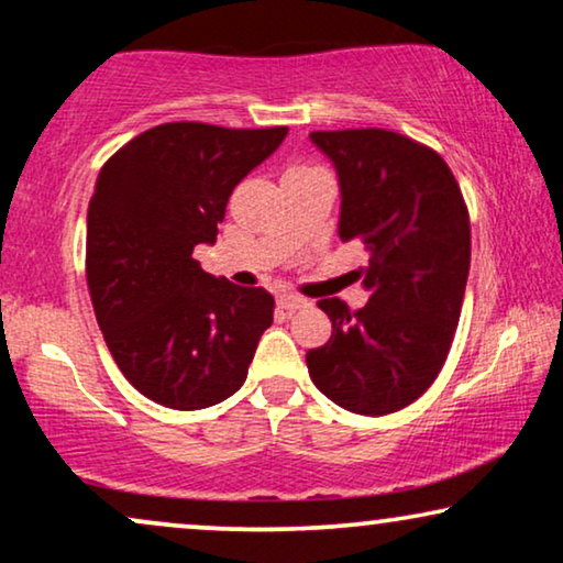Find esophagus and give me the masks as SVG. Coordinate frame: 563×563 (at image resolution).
Instances as JSON below:
<instances>
[{
	"mask_svg": "<svg viewBox=\"0 0 563 563\" xmlns=\"http://www.w3.org/2000/svg\"><path fill=\"white\" fill-rule=\"evenodd\" d=\"M276 305H279L282 310H287V312H297V310H302V307L310 305V299L291 295V291H282V295L276 297Z\"/></svg>",
	"mask_w": 563,
	"mask_h": 563,
	"instance_id": "obj_1",
	"label": "esophagus"
}]
</instances>
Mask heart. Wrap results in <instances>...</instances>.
Returning a JSON list of instances; mask_svg holds the SVG:
<instances>
[{"mask_svg":"<svg viewBox=\"0 0 563 563\" xmlns=\"http://www.w3.org/2000/svg\"><path fill=\"white\" fill-rule=\"evenodd\" d=\"M297 168H312V166H297Z\"/></svg>","mask_w":563,"mask_h":563,"instance_id":"heart-1","label":"heart"}]
</instances>
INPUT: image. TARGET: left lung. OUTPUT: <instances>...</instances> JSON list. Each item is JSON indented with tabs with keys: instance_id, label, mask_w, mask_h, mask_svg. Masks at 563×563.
I'll return each mask as SVG.
<instances>
[{
	"instance_id": "left-lung-1",
	"label": "left lung",
	"mask_w": 563,
	"mask_h": 563,
	"mask_svg": "<svg viewBox=\"0 0 563 563\" xmlns=\"http://www.w3.org/2000/svg\"><path fill=\"white\" fill-rule=\"evenodd\" d=\"M341 187L338 235L364 243L368 305L320 299L333 335L307 351L322 395L387 415L415 402L449 356L464 302L472 230L461 189L435 151L382 128L310 133Z\"/></svg>"
}]
</instances>
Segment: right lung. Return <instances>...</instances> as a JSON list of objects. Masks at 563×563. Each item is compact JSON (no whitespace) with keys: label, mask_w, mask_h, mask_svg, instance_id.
I'll return each instance as SVG.
<instances>
[{"label":"right lung","mask_w":563,"mask_h":563,"mask_svg":"<svg viewBox=\"0 0 563 563\" xmlns=\"http://www.w3.org/2000/svg\"><path fill=\"white\" fill-rule=\"evenodd\" d=\"M287 128L166 122L99 172L87 212V284L114 364L153 402L202 410L243 387L274 297L207 274L233 189L279 148Z\"/></svg>","instance_id":"right-lung-1"}]
</instances>
